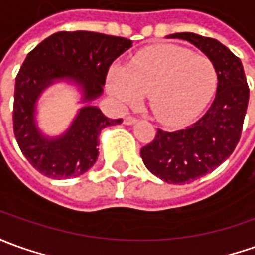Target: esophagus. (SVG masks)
Here are the masks:
<instances>
[{
  "instance_id": "obj_1",
  "label": "esophagus",
  "mask_w": 255,
  "mask_h": 255,
  "mask_svg": "<svg viewBox=\"0 0 255 255\" xmlns=\"http://www.w3.org/2000/svg\"><path fill=\"white\" fill-rule=\"evenodd\" d=\"M135 123H136V119H135V117H131V116H127V117L124 119V124H126V126H132Z\"/></svg>"
}]
</instances>
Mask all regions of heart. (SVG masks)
Returning <instances> with one entry per match:
<instances>
[{"label": "heart", "instance_id": "heart-1", "mask_svg": "<svg viewBox=\"0 0 255 255\" xmlns=\"http://www.w3.org/2000/svg\"><path fill=\"white\" fill-rule=\"evenodd\" d=\"M218 85L214 62L180 46L162 44L142 51L128 67L107 72V92L120 109L135 107L149 93L157 120L178 126L200 113Z\"/></svg>", "mask_w": 255, "mask_h": 255}]
</instances>
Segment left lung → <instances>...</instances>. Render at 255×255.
<instances>
[{"label":"left lung","instance_id":"obj_1","mask_svg":"<svg viewBox=\"0 0 255 255\" xmlns=\"http://www.w3.org/2000/svg\"><path fill=\"white\" fill-rule=\"evenodd\" d=\"M214 62L218 86L212 105L193 126L180 131L157 129L141 149L146 169L171 184H184L215 170L233 153L242 135L249 105V86L242 61L221 41L190 32L174 33Z\"/></svg>","mask_w":255,"mask_h":255}]
</instances>
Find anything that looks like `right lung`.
I'll list each match as a JSON object with an SVG mask.
<instances>
[{"instance_id":"add662e5","label":"right lung","mask_w":255,"mask_h":255,"mask_svg":"<svg viewBox=\"0 0 255 255\" xmlns=\"http://www.w3.org/2000/svg\"><path fill=\"white\" fill-rule=\"evenodd\" d=\"M132 47L124 37L96 32H57L27 54L19 69L13 98V132L22 153L50 178H72L91 169L99 156V135L121 119L106 117L92 102L102 96L112 62ZM58 82L74 84L84 103L65 133L46 135L37 124L42 92Z\"/></svg>"}]
</instances>
